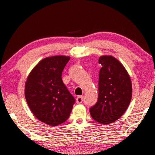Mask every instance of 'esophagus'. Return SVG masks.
Instances as JSON below:
<instances>
[{"mask_svg": "<svg viewBox=\"0 0 155 155\" xmlns=\"http://www.w3.org/2000/svg\"><path fill=\"white\" fill-rule=\"evenodd\" d=\"M82 101H83V97L82 96L78 97L77 99H76V102L78 104H81L82 103Z\"/></svg>", "mask_w": 155, "mask_h": 155, "instance_id": "obj_1", "label": "esophagus"}]
</instances>
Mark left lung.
I'll return each mask as SVG.
<instances>
[{
  "instance_id": "obj_1",
  "label": "left lung",
  "mask_w": 155,
  "mask_h": 155,
  "mask_svg": "<svg viewBox=\"0 0 155 155\" xmlns=\"http://www.w3.org/2000/svg\"><path fill=\"white\" fill-rule=\"evenodd\" d=\"M99 63L102 67L98 99L90 112L93 119L106 125L118 119L126 111L132 97V84L128 72L114 57L101 56Z\"/></svg>"
}]
</instances>
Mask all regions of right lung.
<instances>
[{"instance_id": "add662e5", "label": "right lung", "mask_w": 155, "mask_h": 155, "mask_svg": "<svg viewBox=\"0 0 155 155\" xmlns=\"http://www.w3.org/2000/svg\"><path fill=\"white\" fill-rule=\"evenodd\" d=\"M70 57L56 56L41 60L29 74L25 94L29 109L41 122L56 126L69 118L75 99L61 75Z\"/></svg>"}]
</instances>
